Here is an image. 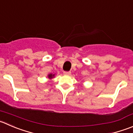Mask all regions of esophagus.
<instances>
[{
	"mask_svg": "<svg viewBox=\"0 0 133 133\" xmlns=\"http://www.w3.org/2000/svg\"><path fill=\"white\" fill-rule=\"evenodd\" d=\"M71 71H64V74L65 75H71Z\"/></svg>",
	"mask_w": 133,
	"mask_h": 133,
	"instance_id": "1",
	"label": "esophagus"
}]
</instances>
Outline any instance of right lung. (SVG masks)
<instances>
[{"label":"right lung","instance_id":"add662e5","mask_svg":"<svg viewBox=\"0 0 133 133\" xmlns=\"http://www.w3.org/2000/svg\"><path fill=\"white\" fill-rule=\"evenodd\" d=\"M55 76V74H52V73H50V74H49L48 75H47V77H48L49 79H52V78H54Z\"/></svg>","mask_w":133,"mask_h":133}]
</instances>
